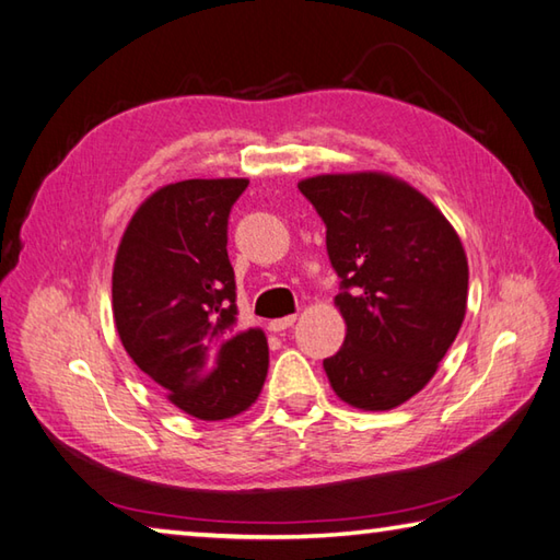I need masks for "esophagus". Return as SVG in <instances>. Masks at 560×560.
Listing matches in <instances>:
<instances>
[{
	"instance_id": "34e87169",
	"label": "esophagus",
	"mask_w": 560,
	"mask_h": 560,
	"mask_svg": "<svg viewBox=\"0 0 560 560\" xmlns=\"http://www.w3.org/2000/svg\"><path fill=\"white\" fill-rule=\"evenodd\" d=\"M293 323H296V315H287V318H277V320H271V323H269V330H273V332H283L287 328H291Z\"/></svg>"
}]
</instances>
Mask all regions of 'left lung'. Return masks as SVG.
Returning <instances> with one entry per match:
<instances>
[{"mask_svg": "<svg viewBox=\"0 0 560 560\" xmlns=\"http://www.w3.org/2000/svg\"><path fill=\"white\" fill-rule=\"evenodd\" d=\"M299 190L325 222L348 325L325 374L345 404L389 411L431 382L460 330L463 242L423 192L377 171L313 176Z\"/></svg>", "mask_w": 560, "mask_h": 560, "instance_id": "left-lung-1", "label": "left lung"}]
</instances>
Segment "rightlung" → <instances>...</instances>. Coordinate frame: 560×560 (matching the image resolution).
I'll use <instances>...</instances> for the list:
<instances>
[{
	"mask_svg": "<svg viewBox=\"0 0 560 560\" xmlns=\"http://www.w3.org/2000/svg\"><path fill=\"white\" fill-rule=\"evenodd\" d=\"M247 186V178H190L151 192L112 269V313L127 354L200 421L247 411L269 370L264 332L235 330L228 218Z\"/></svg>",
	"mask_w": 560,
	"mask_h": 560,
	"instance_id": "add662e5",
	"label": "right lung"
}]
</instances>
